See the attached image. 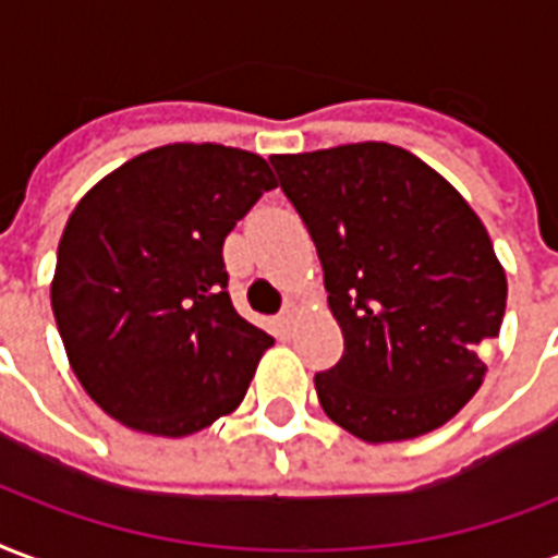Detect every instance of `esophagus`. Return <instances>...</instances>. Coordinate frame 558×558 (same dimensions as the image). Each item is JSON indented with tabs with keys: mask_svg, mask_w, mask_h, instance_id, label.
<instances>
[{
	"mask_svg": "<svg viewBox=\"0 0 558 558\" xmlns=\"http://www.w3.org/2000/svg\"><path fill=\"white\" fill-rule=\"evenodd\" d=\"M295 316H299V304L287 301V304H283V311L278 313V325L280 328H290L292 322H295Z\"/></svg>",
	"mask_w": 558,
	"mask_h": 558,
	"instance_id": "1",
	"label": "esophagus"
}]
</instances>
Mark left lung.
<instances>
[{
  "label": "left lung",
  "instance_id": "1",
  "mask_svg": "<svg viewBox=\"0 0 558 558\" xmlns=\"http://www.w3.org/2000/svg\"><path fill=\"white\" fill-rule=\"evenodd\" d=\"M311 233L342 357L316 373L337 426L369 444L444 426L488 373L506 271L468 201L384 142L271 156Z\"/></svg>",
  "mask_w": 558,
  "mask_h": 558
}]
</instances>
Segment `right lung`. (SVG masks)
<instances>
[{
	"label": "right lung",
	"mask_w": 558,
	"mask_h": 558,
	"mask_svg": "<svg viewBox=\"0 0 558 558\" xmlns=\"http://www.w3.org/2000/svg\"><path fill=\"white\" fill-rule=\"evenodd\" d=\"M275 185L257 153L168 144L76 204L52 313L85 393L123 426L183 437L245 399L275 340L233 307L221 251Z\"/></svg>",
	"instance_id": "add662e5"
}]
</instances>
